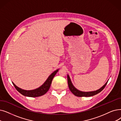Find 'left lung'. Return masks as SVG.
I'll return each instance as SVG.
<instances>
[{
  "label": "left lung",
  "mask_w": 121,
  "mask_h": 121,
  "mask_svg": "<svg viewBox=\"0 0 121 121\" xmlns=\"http://www.w3.org/2000/svg\"><path fill=\"white\" fill-rule=\"evenodd\" d=\"M67 80H68V86H69L70 90L74 94V95L78 97H90V96H93L94 95H96V94H98V93L100 92L104 88V87H105V86H106L107 83L108 82H107L105 84V85L102 87H101L99 90L96 91H90V92H83V91H80L78 90L77 89H76L74 86L73 85V84L71 81V79L69 76V75H67Z\"/></svg>",
  "instance_id": "left-lung-1"
}]
</instances>
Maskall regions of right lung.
<instances>
[{
    "mask_svg": "<svg viewBox=\"0 0 121 121\" xmlns=\"http://www.w3.org/2000/svg\"><path fill=\"white\" fill-rule=\"evenodd\" d=\"M58 71V70H57L55 71L53 73H52L49 76L48 79L45 81V82L41 86H40L39 88H36L34 90H31V91H26L22 90V89L18 87H17L16 86L15 84L12 82L13 85L15 86V88L16 89V90L19 92L21 94H22V95L28 96V97H38L40 96L41 95H43L45 93H46L48 91L50 87L51 84L52 82V81L53 80V78L55 75L56 74V73Z\"/></svg>",
    "mask_w": 121,
    "mask_h": 121,
    "instance_id": "add662e5",
    "label": "right lung"
}]
</instances>
